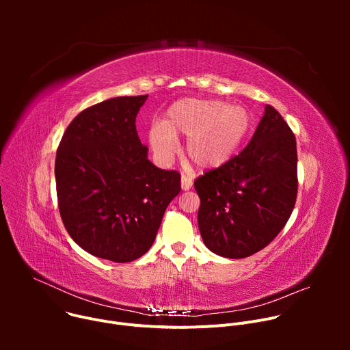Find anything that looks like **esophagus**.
Here are the masks:
<instances>
[{
    "mask_svg": "<svg viewBox=\"0 0 350 350\" xmlns=\"http://www.w3.org/2000/svg\"><path fill=\"white\" fill-rule=\"evenodd\" d=\"M192 187V178H189L188 176H181V188L184 191H188Z\"/></svg>",
    "mask_w": 350,
    "mask_h": 350,
    "instance_id": "obj_1",
    "label": "esophagus"
}]
</instances>
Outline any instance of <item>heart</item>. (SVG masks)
Wrapping results in <instances>:
<instances>
[{"mask_svg":"<svg viewBox=\"0 0 350 350\" xmlns=\"http://www.w3.org/2000/svg\"><path fill=\"white\" fill-rule=\"evenodd\" d=\"M251 127L252 115L241 105L184 98L167 109L163 123L149 127L148 138L158 161L167 163L176 154V137H188L187 158L198 169L212 170L237 154Z\"/></svg>","mask_w":350,"mask_h":350,"instance_id":"obj_1","label":"heart"}]
</instances>
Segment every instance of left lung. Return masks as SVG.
<instances>
[{"label":"left lung","mask_w":350,"mask_h":350,"mask_svg":"<svg viewBox=\"0 0 350 350\" xmlns=\"http://www.w3.org/2000/svg\"><path fill=\"white\" fill-rule=\"evenodd\" d=\"M201 199L198 226L211 251L230 259L266 247L286 224L297 195L295 134L275 108L243 151L193 183Z\"/></svg>","instance_id":"obj_1"}]
</instances>
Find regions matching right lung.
Here are the masks:
<instances>
[{
    "label": "right lung",
    "mask_w": 350,
    "mask_h": 350,
    "mask_svg": "<svg viewBox=\"0 0 350 350\" xmlns=\"http://www.w3.org/2000/svg\"><path fill=\"white\" fill-rule=\"evenodd\" d=\"M148 95L118 96L80 112L55 159L58 208L72 239L116 263L152 246L167 205L181 191L180 173L146 158L135 118Z\"/></svg>",
    "instance_id": "obj_1"
}]
</instances>
